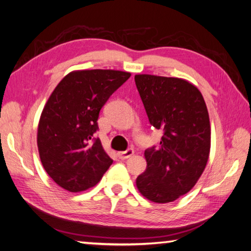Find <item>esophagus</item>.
Segmentation results:
<instances>
[{"mask_svg": "<svg viewBox=\"0 0 251 251\" xmlns=\"http://www.w3.org/2000/svg\"><path fill=\"white\" fill-rule=\"evenodd\" d=\"M133 154H134V150H133L132 148H129V149H126V151L118 152V157H119V159H121V160H126V159H127V158L132 157Z\"/></svg>", "mask_w": 251, "mask_h": 251, "instance_id": "obj_1", "label": "esophagus"}]
</instances>
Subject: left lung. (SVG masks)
I'll return each mask as SVG.
<instances>
[{
	"label": "left lung",
	"instance_id": "8db88e82",
	"mask_svg": "<svg viewBox=\"0 0 251 251\" xmlns=\"http://www.w3.org/2000/svg\"><path fill=\"white\" fill-rule=\"evenodd\" d=\"M150 125L163 131L158 148L145 150L147 168L136 178L149 201L169 203L189 192L201 177L210 150V125L202 93L189 81L135 75Z\"/></svg>",
	"mask_w": 251,
	"mask_h": 251
}]
</instances>
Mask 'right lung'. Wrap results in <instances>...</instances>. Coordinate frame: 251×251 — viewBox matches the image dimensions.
I'll return each mask as SVG.
<instances>
[{
	"instance_id": "right-lung-1",
	"label": "right lung",
	"mask_w": 251,
	"mask_h": 251,
	"mask_svg": "<svg viewBox=\"0 0 251 251\" xmlns=\"http://www.w3.org/2000/svg\"><path fill=\"white\" fill-rule=\"evenodd\" d=\"M130 76L114 70L74 71L49 97L38 124L37 147L44 169L61 188L87 190L113 163L93 134L100 110Z\"/></svg>"
}]
</instances>
